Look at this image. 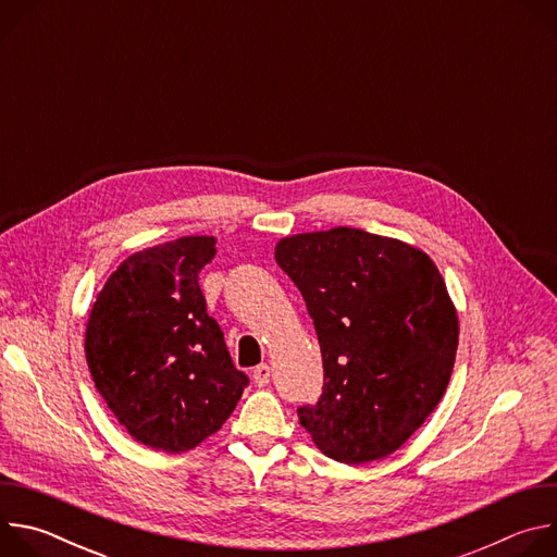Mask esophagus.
<instances>
[{
    "mask_svg": "<svg viewBox=\"0 0 557 557\" xmlns=\"http://www.w3.org/2000/svg\"><path fill=\"white\" fill-rule=\"evenodd\" d=\"M271 381V368L267 363H260L256 370H253V383L258 387H264L267 383Z\"/></svg>",
    "mask_w": 557,
    "mask_h": 557,
    "instance_id": "obj_1",
    "label": "esophagus"
}]
</instances>
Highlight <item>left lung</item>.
Segmentation results:
<instances>
[{"instance_id":"obj_1","label":"left lung","mask_w":557,"mask_h":557,"mask_svg":"<svg viewBox=\"0 0 557 557\" xmlns=\"http://www.w3.org/2000/svg\"><path fill=\"white\" fill-rule=\"evenodd\" d=\"M275 262L299 288L324 392L299 408L317 449L346 465L399 449L447 389L458 314L432 258L396 237L335 226L286 235Z\"/></svg>"}]
</instances>
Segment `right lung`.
<instances>
[{"instance_id":"add662e5","label":"right lung","mask_w":557,"mask_h":557,"mask_svg":"<svg viewBox=\"0 0 557 557\" xmlns=\"http://www.w3.org/2000/svg\"><path fill=\"white\" fill-rule=\"evenodd\" d=\"M213 256V235L132 253L103 284L86 324V359L103 401L129 436L170 454L215 434L249 383L198 284Z\"/></svg>"}]
</instances>
